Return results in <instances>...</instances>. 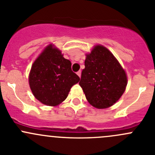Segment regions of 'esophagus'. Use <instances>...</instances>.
<instances>
[{
	"mask_svg": "<svg viewBox=\"0 0 155 155\" xmlns=\"http://www.w3.org/2000/svg\"><path fill=\"white\" fill-rule=\"evenodd\" d=\"M81 73H82V72H81V70H79V71H78L77 73H77L78 76H79V77H80V76H81Z\"/></svg>",
	"mask_w": 155,
	"mask_h": 155,
	"instance_id": "34e87169",
	"label": "esophagus"
}]
</instances>
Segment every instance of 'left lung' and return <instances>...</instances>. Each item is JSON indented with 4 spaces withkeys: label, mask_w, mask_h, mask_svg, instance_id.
Here are the masks:
<instances>
[{
    "label": "left lung",
    "mask_w": 155,
    "mask_h": 155,
    "mask_svg": "<svg viewBox=\"0 0 155 155\" xmlns=\"http://www.w3.org/2000/svg\"><path fill=\"white\" fill-rule=\"evenodd\" d=\"M127 76L113 54L103 46H96L86 55L79 85L89 104L105 109L118 101L125 91Z\"/></svg>",
    "instance_id": "obj_1"
}]
</instances>
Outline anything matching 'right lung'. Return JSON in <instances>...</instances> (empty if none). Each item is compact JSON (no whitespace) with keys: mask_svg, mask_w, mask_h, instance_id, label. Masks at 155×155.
<instances>
[{"mask_svg":"<svg viewBox=\"0 0 155 155\" xmlns=\"http://www.w3.org/2000/svg\"><path fill=\"white\" fill-rule=\"evenodd\" d=\"M80 78L71 70V62L60 50L49 45L33 64L29 85L33 94L42 104L56 106L68 97Z\"/></svg>","mask_w":155,"mask_h":155,"instance_id":"right-lung-1","label":"right lung"}]
</instances>
